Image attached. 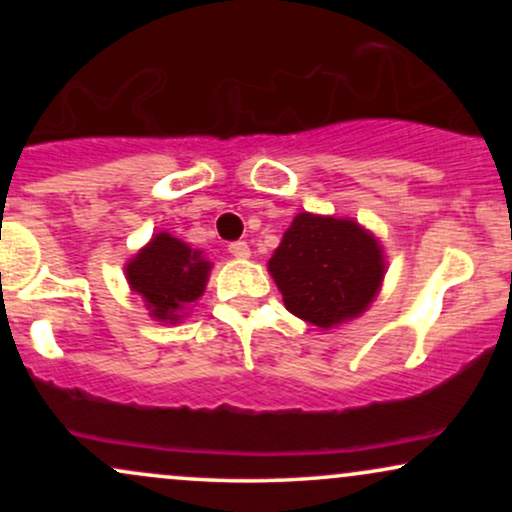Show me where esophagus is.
Returning a JSON list of instances; mask_svg holds the SVG:
<instances>
[{
  "mask_svg": "<svg viewBox=\"0 0 512 512\" xmlns=\"http://www.w3.org/2000/svg\"><path fill=\"white\" fill-rule=\"evenodd\" d=\"M228 252H231L233 257H238V260H245V257H250V245L243 243V240H238V243L228 245Z\"/></svg>",
  "mask_w": 512,
  "mask_h": 512,
  "instance_id": "esophagus-1",
  "label": "esophagus"
}]
</instances>
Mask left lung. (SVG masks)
Instances as JSON below:
<instances>
[{"instance_id": "obj_1", "label": "left lung", "mask_w": 512, "mask_h": 512, "mask_svg": "<svg viewBox=\"0 0 512 512\" xmlns=\"http://www.w3.org/2000/svg\"><path fill=\"white\" fill-rule=\"evenodd\" d=\"M267 269L289 313L332 330L366 313L383 289L387 262L375 233L356 219L301 211Z\"/></svg>"}]
</instances>
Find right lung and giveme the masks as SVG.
<instances>
[{"label":"right lung","mask_w":512,"mask_h":512,"mask_svg":"<svg viewBox=\"0 0 512 512\" xmlns=\"http://www.w3.org/2000/svg\"><path fill=\"white\" fill-rule=\"evenodd\" d=\"M211 267L202 250L161 231L125 264V279L156 322L178 325L202 298Z\"/></svg>","instance_id":"obj_1"}]
</instances>
